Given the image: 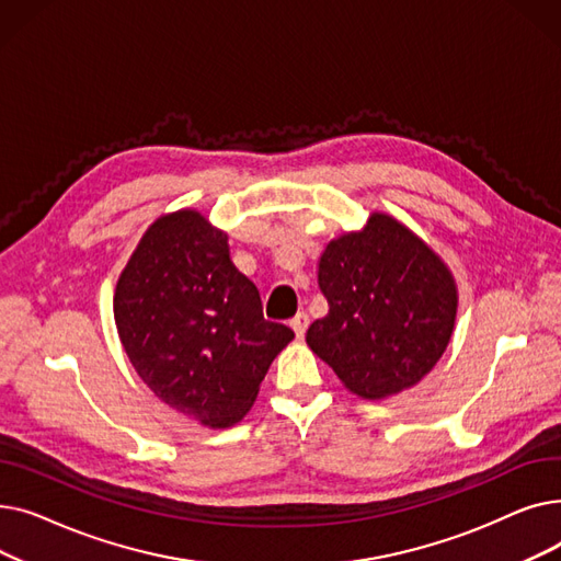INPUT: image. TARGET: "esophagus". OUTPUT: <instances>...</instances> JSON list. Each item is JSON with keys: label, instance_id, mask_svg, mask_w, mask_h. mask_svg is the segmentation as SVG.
<instances>
[{"label": "esophagus", "instance_id": "esophagus-1", "mask_svg": "<svg viewBox=\"0 0 561 561\" xmlns=\"http://www.w3.org/2000/svg\"><path fill=\"white\" fill-rule=\"evenodd\" d=\"M290 328H293V332H296V336H305V332L309 328V316L305 311L296 313L290 318Z\"/></svg>", "mask_w": 561, "mask_h": 561}]
</instances>
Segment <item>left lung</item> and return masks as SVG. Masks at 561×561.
<instances>
[{"instance_id": "obj_1", "label": "left lung", "mask_w": 561, "mask_h": 561, "mask_svg": "<svg viewBox=\"0 0 561 561\" xmlns=\"http://www.w3.org/2000/svg\"><path fill=\"white\" fill-rule=\"evenodd\" d=\"M328 316L313 320L307 345L341 385L364 400L393 398L438 364L453 339L457 282L421 236L373 211L318 259Z\"/></svg>"}]
</instances>
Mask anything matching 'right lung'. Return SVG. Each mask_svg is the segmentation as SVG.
I'll list each match as a JSON object with an SVG mask.
<instances>
[{
	"label": "right lung",
	"mask_w": 561,
	"mask_h": 561,
	"mask_svg": "<svg viewBox=\"0 0 561 561\" xmlns=\"http://www.w3.org/2000/svg\"><path fill=\"white\" fill-rule=\"evenodd\" d=\"M113 318L142 385L211 430L248 414L296 336L263 318L256 286L229 259L227 233L195 209L145 229L117 277Z\"/></svg>",
	"instance_id": "add662e5"
}]
</instances>
